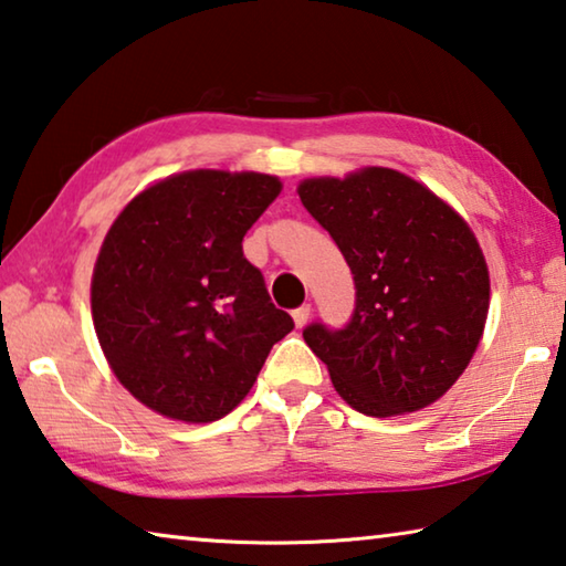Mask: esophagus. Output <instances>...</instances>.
Returning a JSON list of instances; mask_svg holds the SVG:
<instances>
[{"mask_svg": "<svg viewBox=\"0 0 566 566\" xmlns=\"http://www.w3.org/2000/svg\"><path fill=\"white\" fill-rule=\"evenodd\" d=\"M310 314H312V306H310V304L296 306V310L292 312V319H294L296 327H304V324L310 322Z\"/></svg>", "mask_w": 566, "mask_h": 566, "instance_id": "1", "label": "esophagus"}]
</instances>
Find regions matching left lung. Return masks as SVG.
Instances as JSON below:
<instances>
[{"instance_id":"left-lung-1","label":"left lung","mask_w":566,"mask_h":566,"mask_svg":"<svg viewBox=\"0 0 566 566\" xmlns=\"http://www.w3.org/2000/svg\"><path fill=\"white\" fill-rule=\"evenodd\" d=\"M306 212L347 260L357 300L334 329L304 327L339 397L361 415L395 417L432 405L482 339L490 272L472 229L407 175L369 167L300 185Z\"/></svg>"}]
</instances>
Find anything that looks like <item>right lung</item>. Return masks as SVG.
<instances>
[{
	"label": "right lung",
	"mask_w": 566,
	"mask_h": 566,
	"mask_svg": "<svg viewBox=\"0 0 566 566\" xmlns=\"http://www.w3.org/2000/svg\"><path fill=\"white\" fill-rule=\"evenodd\" d=\"M280 189L256 171H185L134 197L112 224L92 317L112 371L142 405L181 421L222 419L294 329L242 252Z\"/></svg>",
	"instance_id": "1"
}]
</instances>
